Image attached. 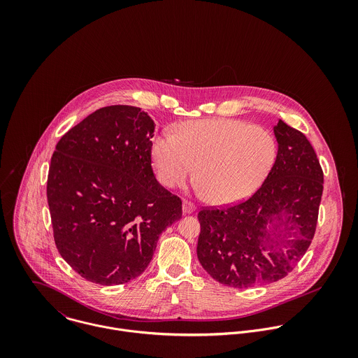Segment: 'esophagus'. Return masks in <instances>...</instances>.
Here are the masks:
<instances>
[{
  "mask_svg": "<svg viewBox=\"0 0 358 358\" xmlns=\"http://www.w3.org/2000/svg\"><path fill=\"white\" fill-rule=\"evenodd\" d=\"M182 209H183V213H193L194 209H196V205L193 204L192 201H189V200H183Z\"/></svg>",
  "mask_w": 358,
  "mask_h": 358,
  "instance_id": "34e87169",
  "label": "esophagus"
}]
</instances>
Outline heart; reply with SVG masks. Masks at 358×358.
<instances>
[{"instance_id": "obj_1", "label": "heart", "mask_w": 358, "mask_h": 358, "mask_svg": "<svg viewBox=\"0 0 358 358\" xmlns=\"http://www.w3.org/2000/svg\"><path fill=\"white\" fill-rule=\"evenodd\" d=\"M275 157L271 135L238 120L185 122L176 136L159 135L152 145L154 171L161 185L180 187L197 168L200 192L219 205L252 196L270 173Z\"/></svg>"}]
</instances>
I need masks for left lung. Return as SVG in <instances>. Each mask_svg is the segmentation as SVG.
Wrapping results in <instances>:
<instances>
[{
    "mask_svg": "<svg viewBox=\"0 0 358 358\" xmlns=\"http://www.w3.org/2000/svg\"><path fill=\"white\" fill-rule=\"evenodd\" d=\"M275 162L245 201L199 212L197 256L223 285L252 288L284 278L315 233L324 173L306 136L278 120Z\"/></svg>",
    "mask_w": 358,
    "mask_h": 358,
    "instance_id": "1",
    "label": "left lung"
}]
</instances>
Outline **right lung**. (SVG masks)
<instances>
[{"instance_id": "add662e5", "label": "right lung", "mask_w": 358, "mask_h": 358, "mask_svg": "<svg viewBox=\"0 0 358 358\" xmlns=\"http://www.w3.org/2000/svg\"><path fill=\"white\" fill-rule=\"evenodd\" d=\"M153 120L135 106L96 110L66 132L47 182L60 256L83 278L118 285L141 275L182 200L152 168Z\"/></svg>"}]
</instances>
